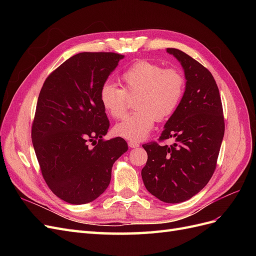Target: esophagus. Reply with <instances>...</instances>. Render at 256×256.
I'll use <instances>...</instances> for the list:
<instances>
[{
    "label": "esophagus",
    "mask_w": 256,
    "mask_h": 256,
    "mask_svg": "<svg viewBox=\"0 0 256 256\" xmlns=\"http://www.w3.org/2000/svg\"><path fill=\"white\" fill-rule=\"evenodd\" d=\"M128 145L131 147V148H136V147L140 146V144H138V142L136 141H128Z\"/></svg>",
    "instance_id": "1"
}]
</instances>
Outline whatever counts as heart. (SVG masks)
<instances>
[{
    "label": "heart",
    "instance_id": "b5f03b06",
    "mask_svg": "<svg viewBox=\"0 0 256 256\" xmlns=\"http://www.w3.org/2000/svg\"><path fill=\"white\" fill-rule=\"evenodd\" d=\"M120 88L106 82L99 92L104 110L120 120L126 114L129 98L136 97V112L115 126V134L130 141L143 140L154 128V122L170 118L180 106L186 80L176 68H162L150 60H138L120 76Z\"/></svg>",
    "mask_w": 256,
    "mask_h": 256
}]
</instances>
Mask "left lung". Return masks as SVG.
I'll use <instances>...</instances> for the list:
<instances>
[{
	"mask_svg": "<svg viewBox=\"0 0 256 256\" xmlns=\"http://www.w3.org/2000/svg\"><path fill=\"white\" fill-rule=\"evenodd\" d=\"M166 51L180 62L186 90L180 106L166 122L160 142L143 144L147 161L142 168L146 189L166 203H182L210 180L224 136V116L219 88L206 67L178 49Z\"/></svg>",
	"mask_w": 256,
	"mask_h": 256,
	"instance_id": "obj_1",
	"label": "left lung"
}]
</instances>
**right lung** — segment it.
I'll return each mask as SVG.
<instances>
[{"label":"right lung","instance_id":"obj_1","mask_svg":"<svg viewBox=\"0 0 256 256\" xmlns=\"http://www.w3.org/2000/svg\"><path fill=\"white\" fill-rule=\"evenodd\" d=\"M122 58L114 52L76 54L47 76L38 96L32 124L36 157L50 190L69 204L102 196L113 164L128 150L122 138H102L110 122L99 100L100 88Z\"/></svg>","mask_w":256,"mask_h":256}]
</instances>
